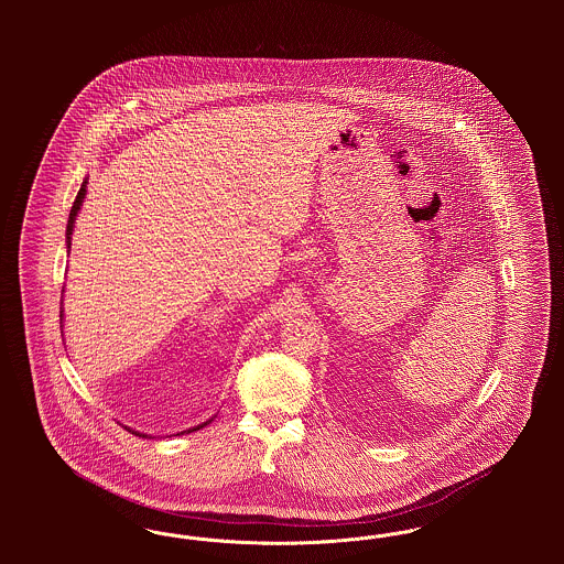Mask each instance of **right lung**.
Wrapping results in <instances>:
<instances>
[{
  "label": "right lung",
  "mask_w": 564,
  "mask_h": 564,
  "mask_svg": "<svg viewBox=\"0 0 564 564\" xmlns=\"http://www.w3.org/2000/svg\"><path fill=\"white\" fill-rule=\"evenodd\" d=\"M86 184H88V177H84L80 192H78V196H76V200H74V207H72V212H69V219H67V232H65V237H67V239H65V242H67V253H69V249H72V235H74L76 217L80 214L82 203H84V198H86ZM61 313H63V311H61ZM212 421H214V419H209V421H205V423H200V425H196V427H189V430L182 431V433H192V431L203 430V427H207ZM127 430H129V427H127ZM133 433L134 435H139V437H152V435L141 433V431H133ZM182 433H177V435H182Z\"/></svg>",
  "instance_id": "add662e5"
}]
</instances>
